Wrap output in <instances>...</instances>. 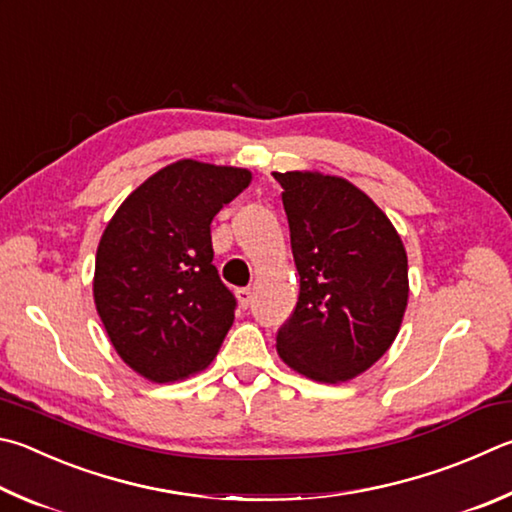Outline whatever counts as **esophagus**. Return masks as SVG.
Instances as JSON below:
<instances>
[{
    "label": "esophagus",
    "instance_id": "esophagus-1",
    "mask_svg": "<svg viewBox=\"0 0 512 512\" xmlns=\"http://www.w3.org/2000/svg\"><path fill=\"white\" fill-rule=\"evenodd\" d=\"M237 300L244 309H248V306L253 304V291H250V288H237Z\"/></svg>",
    "mask_w": 512,
    "mask_h": 512
}]
</instances>
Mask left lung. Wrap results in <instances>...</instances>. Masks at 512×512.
<instances>
[{
	"label": "left lung",
	"mask_w": 512,
	"mask_h": 512,
	"mask_svg": "<svg viewBox=\"0 0 512 512\" xmlns=\"http://www.w3.org/2000/svg\"><path fill=\"white\" fill-rule=\"evenodd\" d=\"M291 230L300 295L277 353L318 383L367 371L401 329L407 309V253L387 215L340 176L275 172Z\"/></svg>",
	"instance_id": "obj_1"
}]
</instances>
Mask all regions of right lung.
I'll list each match as a JSON object with an SVG mask.
<instances>
[{
  "instance_id": "1",
  "label": "right lung",
  "mask_w": 512,
  "mask_h": 512,
  "mask_svg": "<svg viewBox=\"0 0 512 512\" xmlns=\"http://www.w3.org/2000/svg\"><path fill=\"white\" fill-rule=\"evenodd\" d=\"M244 167L176 161L120 203L96 253L94 302L116 353L152 383L206 369L235 320L210 224L248 188Z\"/></svg>"
}]
</instances>
